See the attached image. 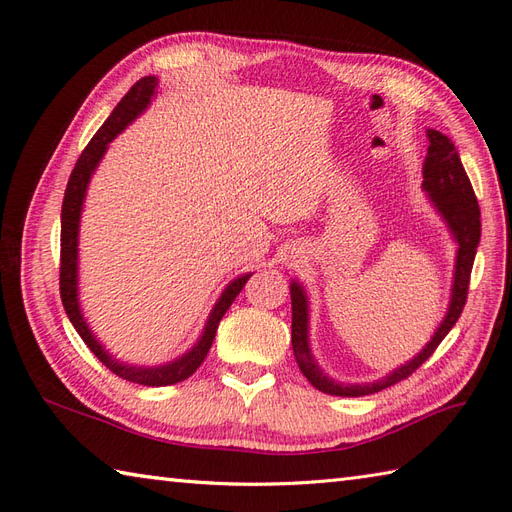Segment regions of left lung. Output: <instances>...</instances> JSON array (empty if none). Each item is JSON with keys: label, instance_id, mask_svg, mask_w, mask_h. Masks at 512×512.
<instances>
[{"label": "left lung", "instance_id": "obj_1", "mask_svg": "<svg viewBox=\"0 0 512 512\" xmlns=\"http://www.w3.org/2000/svg\"><path fill=\"white\" fill-rule=\"evenodd\" d=\"M429 136V149L427 158L423 164V188L429 194L431 203L442 213L448 228H451L453 237L459 245L457 250V262H455V284L451 294V305L448 312L433 333L431 342L418 352V356L406 365L397 367L393 374H389L382 380L367 382V384H342L331 380L327 374H322V369L314 361L312 350L307 344V299L303 288L292 282L290 284V299H292V350L294 359L299 363V369L303 376L312 382L318 391L339 395V397H361L378 393L386 386H393L399 380H406L414 371L421 367L429 356L436 352L442 339L455 327L459 320L463 307H466L468 288H470V275L476 256V247L480 241V209L478 200L474 196L472 183L463 170V164L459 160V153L448 136H444L438 130H427Z\"/></svg>", "mask_w": 512, "mask_h": 512}]
</instances>
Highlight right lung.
<instances>
[{
	"instance_id": "right-lung-1",
	"label": "right lung",
	"mask_w": 512,
	"mask_h": 512,
	"mask_svg": "<svg viewBox=\"0 0 512 512\" xmlns=\"http://www.w3.org/2000/svg\"><path fill=\"white\" fill-rule=\"evenodd\" d=\"M156 87H158L156 76H145V79L134 83L128 94L123 96L121 102L115 106L111 117L104 121V126L96 132V136L91 138L89 145L83 149L81 158L74 164V170H72V175L66 185L64 205H61L59 292H61V303H64V309H66L70 322L74 324L76 333L81 335L87 348L98 356L102 365H106L115 376H119L123 380L145 384V386H168V384H175V382L190 378L200 367V363L205 361V356L213 344L215 331H218V327H220L222 316L226 314V309L232 305V301H235V297L241 292L245 282L250 280L252 273L241 275L235 282H230L226 286L222 297L218 299V303H215L213 312L209 314L203 335H200L196 346L190 352H185L181 359L168 363V365L136 367V365L119 363L102 348L98 339L91 335L87 322L81 314V307H79V292H76V275H79V271H76L79 269V222H81V209H83V200H85V192H87V183H89L91 175H94L98 162L102 160L108 143H111L113 138L123 128H126L130 121H134L145 111L153 94H156Z\"/></svg>"
}]
</instances>
